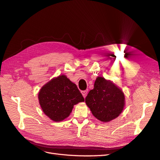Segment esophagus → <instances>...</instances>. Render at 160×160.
Here are the masks:
<instances>
[{
    "instance_id": "obj_1",
    "label": "esophagus",
    "mask_w": 160,
    "mask_h": 160,
    "mask_svg": "<svg viewBox=\"0 0 160 160\" xmlns=\"http://www.w3.org/2000/svg\"><path fill=\"white\" fill-rule=\"evenodd\" d=\"M88 90H85V91H81V93L82 95H83V96L84 97V98H85L86 95H87V93H88Z\"/></svg>"
}]
</instances>
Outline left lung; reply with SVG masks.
<instances>
[{
  "instance_id": "obj_1",
  "label": "left lung",
  "mask_w": 160,
  "mask_h": 160,
  "mask_svg": "<svg viewBox=\"0 0 160 160\" xmlns=\"http://www.w3.org/2000/svg\"><path fill=\"white\" fill-rule=\"evenodd\" d=\"M85 103L97 119L108 122L122 113L125 96L112 82L99 77L95 81L94 88L87 95Z\"/></svg>"
}]
</instances>
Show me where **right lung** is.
Segmentation results:
<instances>
[{
  "instance_id": "1",
  "label": "right lung",
  "mask_w": 160,
  "mask_h": 160,
  "mask_svg": "<svg viewBox=\"0 0 160 160\" xmlns=\"http://www.w3.org/2000/svg\"><path fill=\"white\" fill-rule=\"evenodd\" d=\"M38 100L46 115L55 122H61L69 117L73 105L84 101V98L77 85L62 75L42 87Z\"/></svg>"
}]
</instances>
